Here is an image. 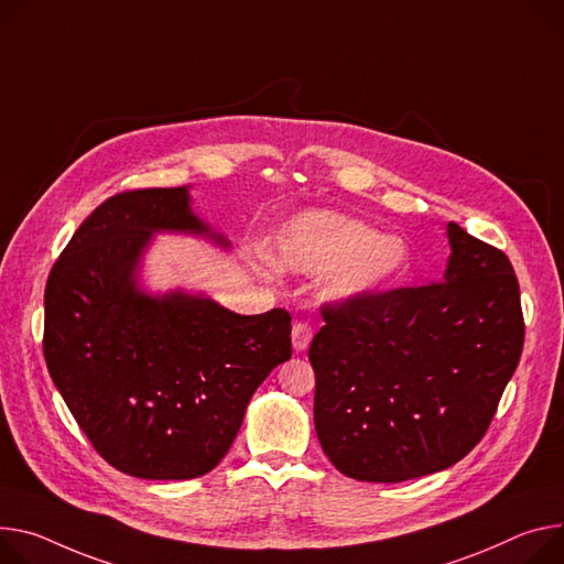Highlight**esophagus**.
Listing matches in <instances>:
<instances>
[{"mask_svg": "<svg viewBox=\"0 0 564 564\" xmlns=\"http://www.w3.org/2000/svg\"><path fill=\"white\" fill-rule=\"evenodd\" d=\"M311 339H313V330H311V326H308V324L296 322V324L292 326V346H294V350H296V352L308 348Z\"/></svg>", "mask_w": 564, "mask_h": 564, "instance_id": "obj_1", "label": "esophagus"}]
</instances>
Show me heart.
<instances>
[{
    "label": "heart",
    "mask_w": 564,
    "mask_h": 564,
    "mask_svg": "<svg viewBox=\"0 0 564 564\" xmlns=\"http://www.w3.org/2000/svg\"><path fill=\"white\" fill-rule=\"evenodd\" d=\"M272 263L281 270L330 272L328 292L341 301L371 299L393 288L409 270L412 253L398 234L337 212H303L276 234Z\"/></svg>",
    "instance_id": "obj_1"
}]
</instances>
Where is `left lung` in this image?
<instances>
[{"label":"left lung","mask_w":564,"mask_h":564,"mask_svg":"<svg viewBox=\"0 0 564 564\" xmlns=\"http://www.w3.org/2000/svg\"><path fill=\"white\" fill-rule=\"evenodd\" d=\"M445 229L438 283L324 308L313 337L315 430L350 479L398 484L454 466L486 434L518 369L513 265L456 223Z\"/></svg>","instance_id":"8db88e82"}]
</instances>
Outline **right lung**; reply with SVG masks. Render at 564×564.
I'll return each instance as SVG.
<instances>
[{"instance_id": "obj_1", "label": "right lung", "mask_w": 564, "mask_h": 564, "mask_svg": "<svg viewBox=\"0 0 564 564\" xmlns=\"http://www.w3.org/2000/svg\"><path fill=\"white\" fill-rule=\"evenodd\" d=\"M155 234L229 249L188 186L119 193L76 229L44 290V360L94 449L139 479H195L229 452L245 409L292 355L290 315H238L202 292L152 294Z\"/></svg>"}]
</instances>
